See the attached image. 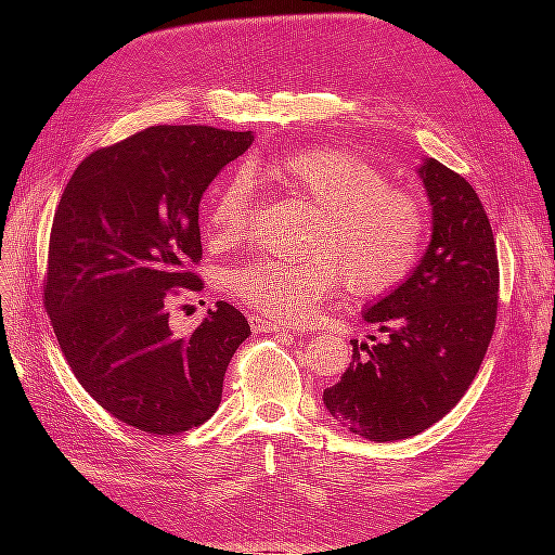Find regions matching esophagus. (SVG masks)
Returning <instances> with one entry per match:
<instances>
[{
	"mask_svg": "<svg viewBox=\"0 0 555 555\" xmlns=\"http://www.w3.org/2000/svg\"><path fill=\"white\" fill-rule=\"evenodd\" d=\"M249 326L255 333H278V331H289L287 324H280V322H271V319H263V317H249Z\"/></svg>",
	"mask_w": 555,
	"mask_h": 555,
	"instance_id": "esophagus-1",
	"label": "esophagus"
}]
</instances>
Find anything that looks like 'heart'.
<instances>
[{
    "label": "heart",
    "mask_w": 555,
    "mask_h": 555,
    "mask_svg": "<svg viewBox=\"0 0 555 555\" xmlns=\"http://www.w3.org/2000/svg\"><path fill=\"white\" fill-rule=\"evenodd\" d=\"M317 210L308 261H251L229 273V289L245 306L284 322H304L343 284L351 296H379L410 275L426 236V208L416 194L389 184L375 164L345 147L312 145L257 164ZM251 224V182L233 173L208 208L215 249L245 241Z\"/></svg>",
    "instance_id": "1"
}]
</instances>
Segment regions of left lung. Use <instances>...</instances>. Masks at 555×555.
Returning a JSON list of instances; mask_svg holds the SVG:
<instances>
[{"label":"left lung","mask_w":555,"mask_h":555,"mask_svg":"<svg viewBox=\"0 0 555 555\" xmlns=\"http://www.w3.org/2000/svg\"><path fill=\"white\" fill-rule=\"evenodd\" d=\"M433 206V236L408 280L363 310L384 338L351 340L354 354L326 410L373 442L424 433L469 389L495 331L498 251L481 201L438 159L418 169Z\"/></svg>","instance_id":"1"}]
</instances>
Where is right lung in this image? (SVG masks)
Here are the masks:
<instances>
[{"mask_svg": "<svg viewBox=\"0 0 555 555\" xmlns=\"http://www.w3.org/2000/svg\"><path fill=\"white\" fill-rule=\"evenodd\" d=\"M251 131L159 125L94 150L57 204L43 304L62 354L99 405L147 435H178L220 408L231 357L251 333L220 304L190 335L169 304L201 292L198 204Z\"/></svg>", "mask_w": 555, "mask_h": 555, "instance_id": "right-lung-1", "label": "right lung"}]
</instances>
